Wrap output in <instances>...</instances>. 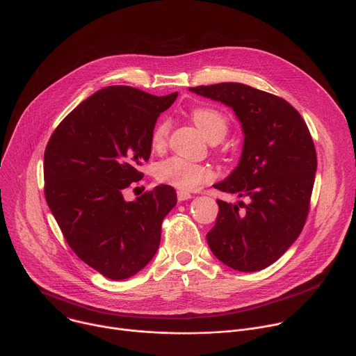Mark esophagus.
<instances>
[{
	"label": "esophagus",
	"mask_w": 356,
	"mask_h": 356,
	"mask_svg": "<svg viewBox=\"0 0 356 356\" xmlns=\"http://www.w3.org/2000/svg\"><path fill=\"white\" fill-rule=\"evenodd\" d=\"M193 195L188 193V191H184V190H177V200L179 201H184V200H188L191 198Z\"/></svg>",
	"instance_id": "1"
}]
</instances>
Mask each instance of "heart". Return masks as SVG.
Here are the masks:
<instances>
[{"mask_svg":"<svg viewBox=\"0 0 356 356\" xmlns=\"http://www.w3.org/2000/svg\"><path fill=\"white\" fill-rule=\"evenodd\" d=\"M194 124L200 131L211 140H221L228 132V120L217 108L200 107L191 113ZM170 129L169 120H161L152 131L150 145L159 150L166 145ZM155 176L159 181L177 187L180 190H197L202 184L209 183L213 179V170L204 165H198L183 159L180 156H172L159 162L155 166Z\"/></svg>","mask_w":356,"mask_h":356,"instance_id":"1","label":"heart"}]
</instances>
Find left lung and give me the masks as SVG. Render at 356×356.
<instances>
[{
    "label": "left lung",
    "instance_id": "left-lung-1",
    "mask_svg": "<svg viewBox=\"0 0 356 356\" xmlns=\"http://www.w3.org/2000/svg\"><path fill=\"white\" fill-rule=\"evenodd\" d=\"M190 91L231 107L245 135L238 166L214 187L248 204L217 200L220 211L207 234L210 249L235 270H262L283 255L306 224L317 170L310 131L286 99L242 83Z\"/></svg>",
    "mask_w": 356,
    "mask_h": 356
}]
</instances>
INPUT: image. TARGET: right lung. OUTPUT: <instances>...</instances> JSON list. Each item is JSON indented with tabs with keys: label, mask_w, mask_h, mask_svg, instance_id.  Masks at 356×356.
I'll return each mask as SVG.
<instances>
[{
	"label": "right lung",
	"mask_w": 356,
	"mask_h": 356,
	"mask_svg": "<svg viewBox=\"0 0 356 356\" xmlns=\"http://www.w3.org/2000/svg\"><path fill=\"white\" fill-rule=\"evenodd\" d=\"M176 98L106 87L79 104L46 145L47 206L76 255L108 279H128L155 257L163 218L177 202L166 184L135 201L122 194L143 177L138 168L150 156L152 131Z\"/></svg>",
	"instance_id": "right-lung-1"
}]
</instances>
